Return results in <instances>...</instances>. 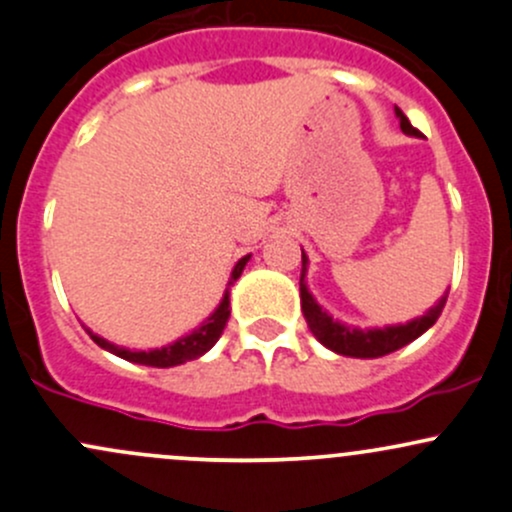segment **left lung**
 Returning <instances> with one entry per match:
<instances>
[{
	"mask_svg": "<svg viewBox=\"0 0 512 512\" xmlns=\"http://www.w3.org/2000/svg\"><path fill=\"white\" fill-rule=\"evenodd\" d=\"M395 115L400 120V129L410 137H422L419 129L410 125V120L405 117V112L395 105ZM306 267H309V257L301 250V279H299V292H301V311H304V319L309 324L311 333L316 336V341L321 346H326L328 351L346 355V358H380V355L400 351L402 346L412 343L414 338L422 336L424 331H429L444 309L446 297L449 292H444L437 304L427 311V314L417 316V319L407 321V324H395V326H383V328H358L348 326L343 321L333 319L331 314L314 299V294L306 287Z\"/></svg>",
	"mask_w": 512,
	"mask_h": 512,
	"instance_id": "obj_1",
	"label": "left lung"
}]
</instances>
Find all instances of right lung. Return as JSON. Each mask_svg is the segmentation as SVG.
Masks as SVG:
<instances>
[{"label":"right lung","instance_id":"1","mask_svg":"<svg viewBox=\"0 0 512 512\" xmlns=\"http://www.w3.org/2000/svg\"><path fill=\"white\" fill-rule=\"evenodd\" d=\"M247 262H250V255L240 257L238 265L233 267V272H230V279H228V289H225L223 299H220V304L215 306L213 314L208 316L201 326H196L193 331H188L186 336L176 338L174 343H166V346H161V348H149V351H132V348L115 346V343H110L107 338L98 336V333H93L90 328H85V331L90 333V338H93L100 348H105V351L117 355V358H125V360H129V363L149 365V368H174V365L186 363V360L201 358L203 353H208L215 343H218L220 333H223L225 324H228L230 287L238 282V277L242 274V270H245Z\"/></svg>","mask_w":512,"mask_h":512}]
</instances>
